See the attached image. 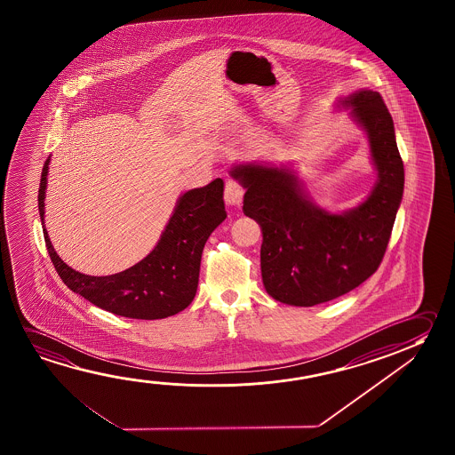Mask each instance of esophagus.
<instances>
[{
  "label": "esophagus",
  "mask_w": 455,
  "mask_h": 455,
  "mask_svg": "<svg viewBox=\"0 0 455 455\" xmlns=\"http://www.w3.org/2000/svg\"><path fill=\"white\" fill-rule=\"evenodd\" d=\"M244 196V188L236 180H228L225 182V203L230 206H241Z\"/></svg>",
  "instance_id": "34e87169"
}]
</instances>
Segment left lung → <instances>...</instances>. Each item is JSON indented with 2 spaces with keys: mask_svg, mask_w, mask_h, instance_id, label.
<instances>
[{
  "mask_svg": "<svg viewBox=\"0 0 455 455\" xmlns=\"http://www.w3.org/2000/svg\"><path fill=\"white\" fill-rule=\"evenodd\" d=\"M363 128L378 180L357 208L331 214L311 202L295 172L267 164H236L231 176L246 188L243 211L261 227V279L273 299L321 305L354 291L379 268L404 187L394 120L378 92L343 98Z\"/></svg>",
  "mask_w": 455,
  "mask_h": 455,
  "instance_id": "8db88e82",
  "label": "left lung"
}]
</instances>
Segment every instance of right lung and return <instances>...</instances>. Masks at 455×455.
I'll return each mask as SVG.
<instances>
[{
  "label": "right lung",
  "instance_id": "right-lung-1",
  "mask_svg": "<svg viewBox=\"0 0 455 455\" xmlns=\"http://www.w3.org/2000/svg\"><path fill=\"white\" fill-rule=\"evenodd\" d=\"M51 156L41 172L37 206L44 227V198ZM227 217L224 180L188 190L180 196L154 251L140 263L111 275H89L68 267L44 233L53 267L71 291L90 303L130 319L154 321L184 311L198 287L203 247Z\"/></svg>",
  "mask_w": 455,
  "mask_h": 455
}]
</instances>
